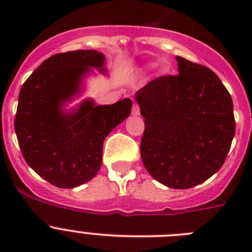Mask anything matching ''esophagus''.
Wrapping results in <instances>:
<instances>
[{"label":"esophagus","instance_id":"34e87169","mask_svg":"<svg viewBox=\"0 0 252 252\" xmlns=\"http://www.w3.org/2000/svg\"><path fill=\"white\" fill-rule=\"evenodd\" d=\"M132 115L133 116H139L140 115V108L137 106V103H133L132 106Z\"/></svg>","mask_w":252,"mask_h":252}]
</instances>
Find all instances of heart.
Wrapping results in <instances>:
<instances>
[{"mask_svg": "<svg viewBox=\"0 0 252 252\" xmlns=\"http://www.w3.org/2000/svg\"><path fill=\"white\" fill-rule=\"evenodd\" d=\"M161 72H165V69H162V70H161Z\"/></svg>", "mask_w": 252, "mask_h": 252, "instance_id": "heart-1", "label": "heart"}]
</instances>
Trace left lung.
Masks as SVG:
<instances>
[{"label": "left lung", "mask_w": 252, "mask_h": 252, "mask_svg": "<svg viewBox=\"0 0 252 252\" xmlns=\"http://www.w3.org/2000/svg\"><path fill=\"white\" fill-rule=\"evenodd\" d=\"M179 75H164L137 91L145 119L141 159L159 183L188 189L223 165L235 136L230 93L207 66L177 57Z\"/></svg>", "instance_id": "left-lung-1"}]
</instances>
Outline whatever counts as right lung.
<instances>
[{
  "label": "right lung",
  "instance_id": "1",
  "mask_svg": "<svg viewBox=\"0 0 252 252\" xmlns=\"http://www.w3.org/2000/svg\"><path fill=\"white\" fill-rule=\"evenodd\" d=\"M104 64V55L95 50L55 54L44 60L20 90L15 132L24 159L58 188H75L95 177L104 139L131 113L130 98L103 106L84 99L64 110L83 92L84 78L92 68L107 72Z\"/></svg>",
  "mask_w": 252,
  "mask_h": 252
}]
</instances>
